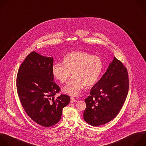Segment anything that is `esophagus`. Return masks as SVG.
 <instances>
[{"mask_svg": "<svg viewBox=\"0 0 146 146\" xmlns=\"http://www.w3.org/2000/svg\"><path fill=\"white\" fill-rule=\"evenodd\" d=\"M70 99H71V103H76V102H77V100L74 98H73V97H71Z\"/></svg>", "mask_w": 146, "mask_h": 146, "instance_id": "obj_1", "label": "esophagus"}]
</instances>
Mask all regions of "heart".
<instances>
[{
  "label": "heart",
  "instance_id": "obj_1",
  "mask_svg": "<svg viewBox=\"0 0 146 146\" xmlns=\"http://www.w3.org/2000/svg\"><path fill=\"white\" fill-rule=\"evenodd\" d=\"M103 70L101 58L84 51L72 52L64 57L63 63H56L52 66L53 75L61 83L66 82L72 72L73 77L64 88V92L74 96L85 86L89 88L98 82Z\"/></svg>",
  "mask_w": 146,
  "mask_h": 146
}]
</instances>
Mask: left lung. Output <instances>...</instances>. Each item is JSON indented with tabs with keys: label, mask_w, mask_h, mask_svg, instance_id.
I'll use <instances>...</instances> for the list:
<instances>
[{
	"label": "left lung",
	"mask_w": 146,
	"mask_h": 146,
	"mask_svg": "<svg viewBox=\"0 0 146 146\" xmlns=\"http://www.w3.org/2000/svg\"><path fill=\"white\" fill-rule=\"evenodd\" d=\"M128 71L123 63L114 57L107 72L91 89L85 99L84 120L98 127L113 120L119 113L129 89Z\"/></svg>",
	"instance_id": "obj_1"
}]
</instances>
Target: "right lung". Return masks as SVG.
I'll use <instances>...</instances> for the list:
<instances>
[{
  "label": "right lung",
  "mask_w": 146,
  "mask_h": 146,
  "mask_svg": "<svg viewBox=\"0 0 146 146\" xmlns=\"http://www.w3.org/2000/svg\"><path fill=\"white\" fill-rule=\"evenodd\" d=\"M53 58L30 53L20 66L17 89L27 115L36 123L48 127L61 119L62 109L70 102L67 94L55 95L61 90L52 73Z\"/></svg>",
  "instance_id": "obj_1"
}]
</instances>
